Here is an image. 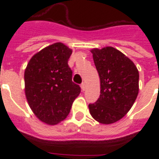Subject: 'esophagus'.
Instances as JSON below:
<instances>
[{"label": "esophagus", "instance_id": "esophagus-1", "mask_svg": "<svg viewBox=\"0 0 159 159\" xmlns=\"http://www.w3.org/2000/svg\"><path fill=\"white\" fill-rule=\"evenodd\" d=\"M81 88H82V90H83V91L85 90V89H86V84H85V83H83L81 84Z\"/></svg>", "mask_w": 159, "mask_h": 159}]
</instances>
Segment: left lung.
Here are the masks:
<instances>
[{
	"label": "left lung",
	"mask_w": 159,
	"mask_h": 159,
	"mask_svg": "<svg viewBox=\"0 0 159 159\" xmlns=\"http://www.w3.org/2000/svg\"><path fill=\"white\" fill-rule=\"evenodd\" d=\"M100 80V95L89 105L91 116L102 124L123 118L139 93V71L132 60L112 47L91 50Z\"/></svg>",
	"instance_id": "1"
}]
</instances>
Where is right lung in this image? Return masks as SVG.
<instances>
[{
  "instance_id": "add662e5",
  "label": "right lung",
  "mask_w": 159,
  "mask_h": 159,
  "mask_svg": "<svg viewBox=\"0 0 159 159\" xmlns=\"http://www.w3.org/2000/svg\"><path fill=\"white\" fill-rule=\"evenodd\" d=\"M72 50L56 42L36 53L25 71V96L42 122L54 125L69 114L81 88L72 82L68 59Z\"/></svg>"
}]
</instances>
